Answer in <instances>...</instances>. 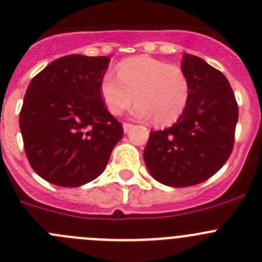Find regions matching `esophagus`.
I'll return each mask as SVG.
<instances>
[{
    "mask_svg": "<svg viewBox=\"0 0 262 262\" xmlns=\"http://www.w3.org/2000/svg\"><path fill=\"white\" fill-rule=\"evenodd\" d=\"M133 126H134V124L128 123V122H124V123H123V131H124V133H128L129 129L133 128Z\"/></svg>",
    "mask_w": 262,
    "mask_h": 262,
    "instance_id": "obj_1",
    "label": "esophagus"
}]
</instances>
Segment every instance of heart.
<instances>
[{"instance_id": "heart-1", "label": "heart", "mask_w": 262, "mask_h": 262, "mask_svg": "<svg viewBox=\"0 0 262 262\" xmlns=\"http://www.w3.org/2000/svg\"><path fill=\"white\" fill-rule=\"evenodd\" d=\"M116 72L117 76L108 72L100 79V96L114 116L123 113L136 99L134 116L154 118L157 124L167 126L183 116L190 101V79L178 66L141 55L122 60Z\"/></svg>"}]
</instances>
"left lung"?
I'll return each instance as SVG.
<instances>
[{
  "mask_svg": "<svg viewBox=\"0 0 262 262\" xmlns=\"http://www.w3.org/2000/svg\"><path fill=\"white\" fill-rule=\"evenodd\" d=\"M181 68L191 96L173 126L150 131L144 161L150 175L173 188L196 185L215 175L230 157L238 104L226 77L198 56L184 55Z\"/></svg>",
  "mask_w": 262,
  "mask_h": 262,
  "instance_id": "1",
  "label": "left lung"
}]
</instances>
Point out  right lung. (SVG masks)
I'll list each match as a JSON object with an SVG mask.
<instances>
[{
  "instance_id": "obj_1",
  "label": "right lung",
  "mask_w": 262,
  "mask_h": 262,
  "mask_svg": "<svg viewBox=\"0 0 262 262\" xmlns=\"http://www.w3.org/2000/svg\"><path fill=\"white\" fill-rule=\"evenodd\" d=\"M111 59L67 55L29 83L19 117L29 164L49 183L76 188L98 178L123 127L100 96Z\"/></svg>"
}]
</instances>
